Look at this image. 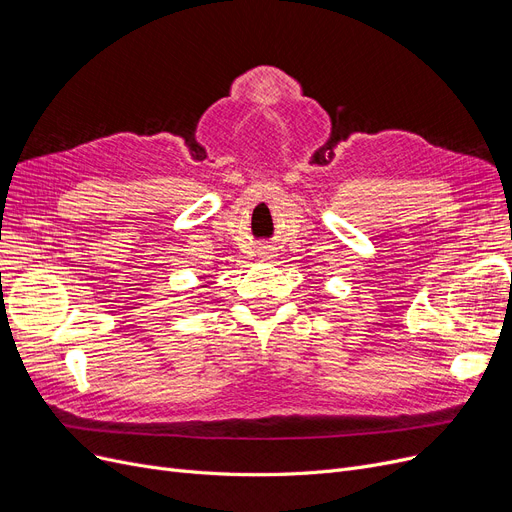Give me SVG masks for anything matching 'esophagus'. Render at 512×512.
Listing matches in <instances>:
<instances>
[{
  "label": "esophagus",
  "mask_w": 512,
  "mask_h": 512,
  "mask_svg": "<svg viewBox=\"0 0 512 512\" xmlns=\"http://www.w3.org/2000/svg\"><path fill=\"white\" fill-rule=\"evenodd\" d=\"M258 254H260V258H264V260H269V258H273V256H271V250H260Z\"/></svg>",
  "instance_id": "obj_1"
}]
</instances>
